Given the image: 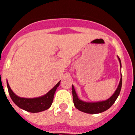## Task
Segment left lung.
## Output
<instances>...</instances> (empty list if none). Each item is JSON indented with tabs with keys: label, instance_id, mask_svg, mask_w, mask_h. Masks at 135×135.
I'll return each mask as SVG.
<instances>
[{
	"label": "left lung",
	"instance_id": "1",
	"mask_svg": "<svg viewBox=\"0 0 135 135\" xmlns=\"http://www.w3.org/2000/svg\"><path fill=\"white\" fill-rule=\"evenodd\" d=\"M118 58L120 67H121V61H120V59L119 58L118 56ZM122 83V78L121 74V78H120L118 86L117 88L115 93L113 94V95L110 98H109L106 101H99V102H93H93H85V101H83L80 99H78L77 94L75 91L74 87L72 85L71 89H72L73 101L75 107L78 110L84 112V113H87V114H99L101 112H105V111H106L112 107V105L114 104L115 100L118 98V97L119 94L120 93V90H121Z\"/></svg>",
	"mask_w": 135,
	"mask_h": 135
}]
</instances>
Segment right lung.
<instances>
[{"instance_id":"1","label":"right lung","mask_w":135,"mask_h":135,"mask_svg":"<svg viewBox=\"0 0 135 135\" xmlns=\"http://www.w3.org/2000/svg\"><path fill=\"white\" fill-rule=\"evenodd\" d=\"M7 84L9 95L12 101L15 103V105H17L21 109H24L27 112H31V113H37V112H40L48 109L51 107V104L53 103L55 93L57 90V88L59 86L60 84V81L46 95L40 97L33 99L22 98V97L17 96L12 91L7 81Z\"/></svg>"}]
</instances>
